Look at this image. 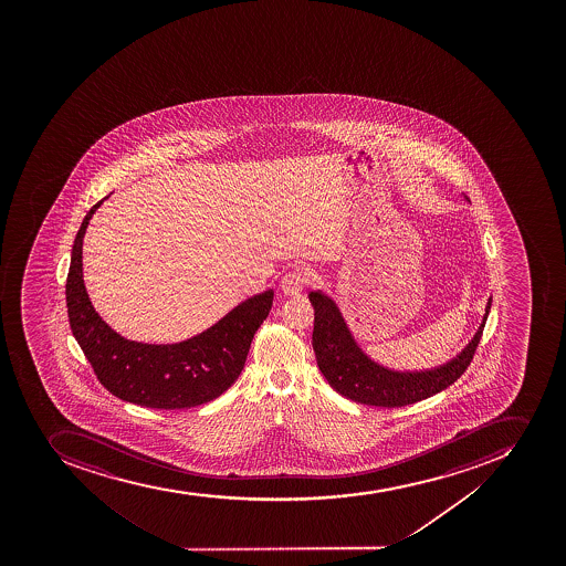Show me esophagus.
Returning a JSON list of instances; mask_svg holds the SVG:
<instances>
[{
  "label": "esophagus",
  "mask_w": 566,
  "mask_h": 566,
  "mask_svg": "<svg viewBox=\"0 0 566 566\" xmlns=\"http://www.w3.org/2000/svg\"><path fill=\"white\" fill-rule=\"evenodd\" d=\"M310 270L298 265V268H293V270L285 273L284 279H282V291H284V295H301L302 291L305 290V285L310 284Z\"/></svg>",
  "instance_id": "34e87169"
}]
</instances>
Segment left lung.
<instances>
[{"label": "left lung", "instance_id": "obj_1", "mask_svg": "<svg viewBox=\"0 0 566 566\" xmlns=\"http://www.w3.org/2000/svg\"><path fill=\"white\" fill-rule=\"evenodd\" d=\"M310 302L315 310L313 349L325 380L329 381L336 392L349 400L364 406L392 409L426 400L452 386L465 373L483 335L492 298L486 302L485 316L471 344L454 360L447 361L446 366L421 373L390 370L370 360L356 344L340 310L329 296L322 291H311Z\"/></svg>", "mask_w": 566, "mask_h": 566}]
</instances>
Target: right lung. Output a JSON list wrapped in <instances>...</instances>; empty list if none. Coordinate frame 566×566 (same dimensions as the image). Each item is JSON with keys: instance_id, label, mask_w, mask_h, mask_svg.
<instances>
[{"instance_id": "right-lung-1", "label": "right lung", "mask_w": 566, "mask_h": 566, "mask_svg": "<svg viewBox=\"0 0 566 566\" xmlns=\"http://www.w3.org/2000/svg\"><path fill=\"white\" fill-rule=\"evenodd\" d=\"M103 200L81 222L65 290L72 335L97 380L119 400L150 409H190L216 400L244 369L251 340L270 315L273 291L251 296L190 340L168 346L126 340L95 313L83 284V237Z\"/></svg>"}]
</instances>
